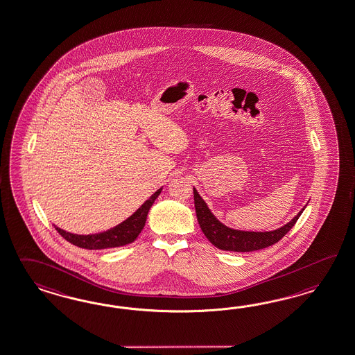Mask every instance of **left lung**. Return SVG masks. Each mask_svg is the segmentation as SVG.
I'll use <instances>...</instances> for the list:
<instances>
[{
	"instance_id": "1",
	"label": "left lung",
	"mask_w": 355,
	"mask_h": 355,
	"mask_svg": "<svg viewBox=\"0 0 355 355\" xmlns=\"http://www.w3.org/2000/svg\"><path fill=\"white\" fill-rule=\"evenodd\" d=\"M193 193H194V207L197 212V220L200 223L203 234L207 236V239L212 245L223 251L250 252V251L263 250L277 243L290 232V229L296 224L297 218H300L302 211L305 209L304 207L290 223L272 232H245V230L232 229L220 223L218 218H215V215L209 211L206 202L202 200L196 188H193Z\"/></svg>"
}]
</instances>
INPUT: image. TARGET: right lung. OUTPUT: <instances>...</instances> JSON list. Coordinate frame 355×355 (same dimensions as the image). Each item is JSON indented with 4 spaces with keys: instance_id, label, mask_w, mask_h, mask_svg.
Returning a JSON list of instances; mask_svg holds the SVG:
<instances>
[{
    "instance_id": "obj_1",
    "label": "right lung",
    "mask_w": 355,
    "mask_h": 355,
    "mask_svg": "<svg viewBox=\"0 0 355 355\" xmlns=\"http://www.w3.org/2000/svg\"><path fill=\"white\" fill-rule=\"evenodd\" d=\"M161 191L162 188L155 191V194H152V197L146 200L130 218L107 232L80 236V234L65 232L60 227H55V229L69 243L86 250H104V248H113V247H121V245L132 243L146 225L148 212L153 206L157 197L161 194Z\"/></svg>"
}]
</instances>
